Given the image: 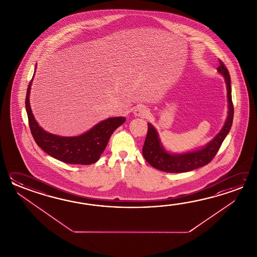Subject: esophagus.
I'll return each mask as SVG.
<instances>
[{"label":"esophagus","instance_id":"34e87169","mask_svg":"<svg viewBox=\"0 0 257 257\" xmlns=\"http://www.w3.org/2000/svg\"><path fill=\"white\" fill-rule=\"evenodd\" d=\"M149 109H148L147 107L145 106V105H138L136 108L134 109V115H136V116H142V117H145V116H147L149 115Z\"/></svg>","mask_w":257,"mask_h":257}]
</instances>
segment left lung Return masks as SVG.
<instances>
[{"label": "left lung", "mask_w": 257, "mask_h": 257, "mask_svg": "<svg viewBox=\"0 0 257 257\" xmlns=\"http://www.w3.org/2000/svg\"><path fill=\"white\" fill-rule=\"evenodd\" d=\"M218 71L224 77L227 85L229 111L223 127L212 141L201 149L187 153H171L164 149L155 127L151 123H148L147 136L142 148V154L153 167L166 173H186L207 165L215 157L225 138L230 131L234 114L231 100L230 77L229 71L221 60H219Z\"/></svg>", "instance_id": "8db88e82"}]
</instances>
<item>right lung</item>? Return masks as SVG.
Segmentation results:
<instances>
[{"label": "right lung", "instance_id": "add662e5", "mask_svg": "<svg viewBox=\"0 0 257 257\" xmlns=\"http://www.w3.org/2000/svg\"><path fill=\"white\" fill-rule=\"evenodd\" d=\"M33 78L28 84L26 108L35 142L45 153L66 164L87 165L96 163L104 153L112 133L126 121V118L124 116L109 117L99 122L80 136L62 137L49 133L38 124L30 107L29 94Z\"/></svg>", "mask_w": 257, "mask_h": 257}]
</instances>
